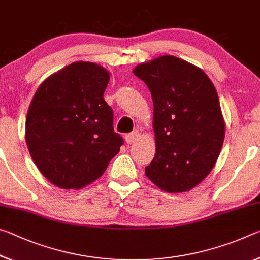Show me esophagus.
Returning <instances> with one entry per match:
<instances>
[{"label":"esophagus","instance_id":"obj_1","mask_svg":"<svg viewBox=\"0 0 260 260\" xmlns=\"http://www.w3.org/2000/svg\"><path fill=\"white\" fill-rule=\"evenodd\" d=\"M139 138H140V134H139V132H132V133H129V134H127L126 137H125V139H126V142L128 143V145H132V143H134V142H137L138 140H139Z\"/></svg>","mask_w":260,"mask_h":260}]
</instances>
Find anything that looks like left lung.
Masks as SVG:
<instances>
[{"instance_id":"left-lung-1","label":"left lung","mask_w":260,"mask_h":260,"mask_svg":"<svg viewBox=\"0 0 260 260\" xmlns=\"http://www.w3.org/2000/svg\"><path fill=\"white\" fill-rule=\"evenodd\" d=\"M151 92L156 152L146 176L169 193L186 192L209 175L224 141L216 89L203 69L174 55L138 64Z\"/></svg>"}]
</instances>
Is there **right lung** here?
Returning <instances> with one entry per match:
<instances>
[{
	"label": "right lung",
	"mask_w": 260,
	"mask_h": 260,
	"mask_svg": "<svg viewBox=\"0 0 260 260\" xmlns=\"http://www.w3.org/2000/svg\"><path fill=\"white\" fill-rule=\"evenodd\" d=\"M109 81L104 67L76 61L44 80L32 98L25 141L41 175L57 187L91 184L120 150L123 140L103 97Z\"/></svg>",
	"instance_id": "obj_1"
}]
</instances>
